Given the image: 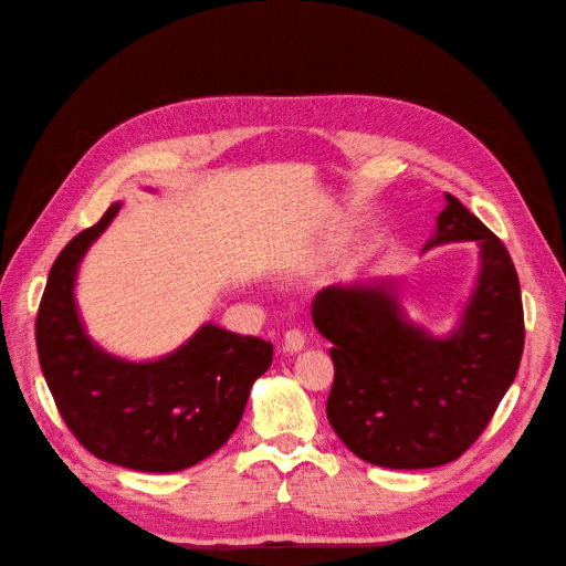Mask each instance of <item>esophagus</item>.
I'll return each mask as SVG.
<instances>
[{"label": "esophagus", "instance_id": "obj_1", "mask_svg": "<svg viewBox=\"0 0 566 566\" xmlns=\"http://www.w3.org/2000/svg\"><path fill=\"white\" fill-rule=\"evenodd\" d=\"M304 345H306V338H304V333H302V331L292 328V331H286V333H284V340H282L284 353H290V355H294V353H302V350H304Z\"/></svg>", "mask_w": 566, "mask_h": 566}]
</instances>
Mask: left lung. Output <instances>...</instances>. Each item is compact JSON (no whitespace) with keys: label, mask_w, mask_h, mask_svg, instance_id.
<instances>
[{"label":"left lung","mask_w":566,"mask_h":566,"mask_svg":"<svg viewBox=\"0 0 566 566\" xmlns=\"http://www.w3.org/2000/svg\"><path fill=\"white\" fill-rule=\"evenodd\" d=\"M448 197L423 252L474 240L479 274L460 321L436 335L408 318L396 276L323 290L311 318L335 367L326 413L359 460L430 469L469 450L518 375L521 284L501 240Z\"/></svg>","instance_id":"obj_1"}]
</instances>
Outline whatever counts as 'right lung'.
<instances>
[{
    "label": "right lung",
    "instance_id": "obj_1",
    "mask_svg": "<svg viewBox=\"0 0 566 566\" xmlns=\"http://www.w3.org/2000/svg\"><path fill=\"white\" fill-rule=\"evenodd\" d=\"M122 201L60 252L35 318V345L60 416L104 462L138 472H179L233 436L252 384L272 365V343L203 326L175 353L128 363L94 343L80 318L75 282L84 252Z\"/></svg>",
    "mask_w": 566,
    "mask_h": 566
}]
</instances>
